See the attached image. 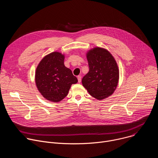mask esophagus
Listing matches in <instances>:
<instances>
[{"mask_svg": "<svg viewBox=\"0 0 158 158\" xmlns=\"http://www.w3.org/2000/svg\"><path fill=\"white\" fill-rule=\"evenodd\" d=\"M77 79H78V82H81V76H77Z\"/></svg>", "mask_w": 158, "mask_h": 158, "instance_id": "34e87169", "label": "esophagus"}]
</instances>
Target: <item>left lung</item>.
Masks as SVG:
<instances>
[{"mask_svg": "<svg viewBox=\"0 0 158 158\" xmlns=\"http://www.w3.org/2000/svg\"><path fill=\"white\" fill-rule=\"evenodd\" d=\"M89 71L82 85L89 94L98 100L111 96L118 84L119 72L116 60L106 49L94 48L86 54Z\"/></svg>", "mask_w": 158, "mask_h": 158, "instance_id": "1", "label": "left lung"}]
</instances>
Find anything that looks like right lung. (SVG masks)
<instances>
[{
    "instance_id": "1",
    "label": "right lung",
    "mask_w": 158,
    "mask_h": 158,
    "mask_svg": "<svg viewBox=\"0 0 158 158\" xmlns=\"http://www.w3.org/2000/svg\"><path fill=\"white\" fill-rule=\"evenodd\" d=\"M35 81L45 99L58 102L67 96L71 85L78 81L71 70L64 65V55L53 52L45 56L38 64Z\"/></svg>"
}]
</instances>
